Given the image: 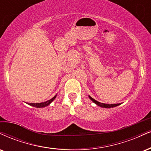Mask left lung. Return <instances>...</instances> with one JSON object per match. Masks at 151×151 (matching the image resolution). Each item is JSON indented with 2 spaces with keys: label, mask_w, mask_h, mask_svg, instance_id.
<instances>
[{
  "label": "left lung",
  "mask_w": 151,
  "mask_h": 151,
  "mask_svg": "<svg viewBox=\"0 0 151 151\" xmlns=\"http://www.w3.org/2000/svg\"><path fill=\"white\" fill-rule=\"evenodd\" d=\"M88 97H89V99L91 100L94 103H96V105H99V106L101 107V108H114V107H116V106H118V105H120V103H117V104H105V103H101L99 102V101H96L95 99H93V98L91 97L90 96H88Z\"/></svg>",
  "instance_id": "obj_1"
}]
</instances>
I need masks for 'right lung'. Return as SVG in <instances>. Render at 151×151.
<instances>
[{
    "label": "right lung",
    "mask_w": 151,
    "mask_h": 151,
    "mask_svg": "<svg viewBox=\"0 0 151 151\" xmlns=\"http://www.w3.org/2000/svg\"><path fill=\"white\" fill-rule=\"evenodd\" d=\"M56 96L57 95H55L53 98H52V99L48 100V101H46V102H43V103H28L27 104H29V105H32V106H33V107H35V108H44V107L48 106V105H50V103H52V101H54V99L56 98Z\"/></svg>",
    "instance_id": "add662e5"
}]
</instances>
